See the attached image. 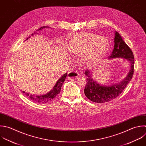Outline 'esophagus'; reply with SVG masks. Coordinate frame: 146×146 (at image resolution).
<instances>
[{"instance_id":"34e87169","label":"esophagus","mask_w":146,"mask_h":146,"mask_svg":"<svg viewBox=\"0 0 146 146\" xmlns=\"http://www.w3.org/2000/svg\"><path fill=\"white\" fill-rule=\"evenodd\" d=\"M79 75V73L77 71L71 70L67 73V77L68 78H77Z\"/></svg>"}]
</instances>
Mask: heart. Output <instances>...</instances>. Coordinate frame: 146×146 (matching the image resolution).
I'll return each mask as SVG.
<instances>
[{
  "label": "heart",
  "mask_w": 146,
  "mask_h": 146,
  "mask_svg": "<svg viewBox=\"0 0 146 146\" xmlns=\"http://www.w3.org/2000/svg\"><path fill=\"white\" fill-rule=\"evenodd\" d=\"M108 47V41L106 38L92 33L82 32L70 39L67 51L73 55H82L83 60L90 63L103 55Z\"/></svg>",
  "instance_id": "b5f03b06"
}]
</instances>
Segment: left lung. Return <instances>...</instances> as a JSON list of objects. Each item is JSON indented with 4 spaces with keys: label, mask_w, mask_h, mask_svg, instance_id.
<instances>
[{
    "label": "left lung",
    "mask_w": 146,
    "mask_h": 146,
    "mask_svg": "<svg viewBox=\"0 0 146 146\" xmlns=\"http://www.w3.org/2000/svg\"><path fill=\"white\" fill-rule=\"evenodd\" d=\"M114 43V48L109 59L117 58L126 59L131 64L130 70L126 77L120 83L109 86H101L94 81L91 77V71L86 70L84 74L87 76V81L84 92L86 97L93 102L106 103L115 99L125 89L133 75L134 57L132 51L116 31L115 33Z\"/></svg>",
    "instance_id": "1"
}]
</instances>
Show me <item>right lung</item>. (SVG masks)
Wrapping results in <instances>:
<instances>
[{"instance_id":"add662e5","label":"right lung","mask_w":146,"mask_h":146,"mask_svg":"<svg viewBox=\"0 0 146 146\" xmlns=\"http://www.w3.org/2000/svg\"><path fill=\"white\" fill-rule=\"evenodd\" d=\"M48 27L47 26H43L40 27V29H38L36 32H34L33 34H31V36H33L34 34H36V31H39L40 30H43L44 28H48ZM31 36H30L29 38H27L26 40H27ZM67 76V73L64 74L56 82L53 88L49 92L45 95H32L30 94L29 93H27L25 91H23V93L25 94V95L28 97L29 99H30L32 101L39 103H46L52 101L55 98H56L58 94L60 92L61 87L63 84V82L65 81L66 78Z\"/></svg>"}]
</instances>
